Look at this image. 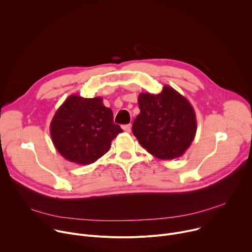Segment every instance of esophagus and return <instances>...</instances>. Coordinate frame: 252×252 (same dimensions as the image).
I'll use <instances>...</instances> for the list:
<instances>
[{"label":"esophagus","mask_w":252,"mask_h":252,"mask_svg":"<svg viewBox=\"0 0 252 252\" xmlns=\"http://www.w3.org/2000/svg\"><path fill=\"white\" fill-rule=\"evenodd\" d=\"M123 128H124V130L126 131V132H130V131H131V126H130V125H126V126H123Z\"/></svg>","instance_id":"34e87169"}]
</instances>
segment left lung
Returning <instances> with one entry per match:
<instances>
[{
    "instance_id": "1",
    "label": "left lung",
    "mask_w": 252,
    "mask_h": 252,
    "mask_svg": "<svg viewBox=\"0 0 252 252\" xmlns=\"http://www.w3.org/2000/svg\"><path fill=\"white\" fill-rule=\"evenodd\" d=\"M140 113L132 124L139 145L159 159L182 157L194 139L197 125L190 102L169 86L158 94L138 95Z\"/></svg>"
}]
</instances>
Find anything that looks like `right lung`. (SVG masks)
Wrapping results in <instances>:
<instances>
[{"label": "right lung", "mask_w": 252, "mask_h": 252, "mask_svg": "<svg viewBox=\"0 0 252 252\" xmlns=\"http://www.w3.org/2000/svg\"><path fill=\"white\" fill-rule=\"evenodd\" d=\"M123 129L114 124V114L99 96L85 98L71 94L56 112L50 126L57 151L78 164L96 161L111 149Z\"/></svg>", "instance_id": "obj_1"}]
</instances>
